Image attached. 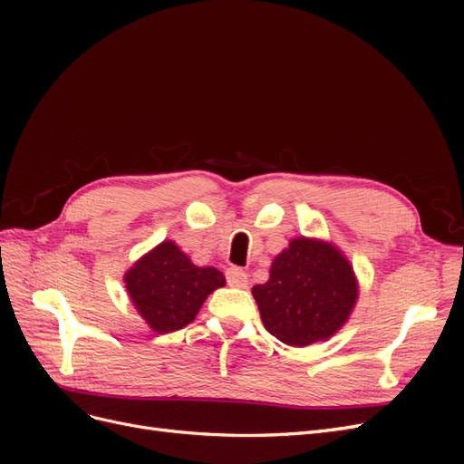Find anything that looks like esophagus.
<instances>
[{
	"label": "esophagus",
	"mask_w": 464,
	"mask_h": 464,
	"mask_svg": "<svg viewBox=\"0 0 464 464\" xmlns=\"http://www.w3.org/2000/svg\"><path fill=\"white\" fill-rule=\"evenodd\" d=\"M227 283L234 288H246L247 273L240 266H230V269H227Z\"/></svg>",
	"instance_id": "1"
}]
</instances>
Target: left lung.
Returning <instances> with one entry per match:
<instances>
[{
  "label": "left lung",
  "mask_w": 464,
  "mask_h": 464,
  "mask_svg": "<svg viewBox=\"0 0 464 464\" xmlns=\"http://www.w3.org/2000/svg\"><path fill=\"white\" fill-rule=\"evenodd\" d=\"M251 294L265 329L280 343L307 346L339 331L358 300L353 265L333 244L294 237Z\"/></svg>",
  "instance_id": "8db88e82"
}]
</instances>
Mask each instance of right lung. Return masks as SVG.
<instances>
[{
    "instance_id": "1",
    "label": "right lung",
    "mask_w": 464,
    "mask_h": 464,
    "mask_svg": "<svg viewBox=\"0 0 464 464\" xmlns=\"http://www.w3.org/2000/svg\"><path fill=\"white\" fill-rule=\"evenodd\" d=\"M135 310L157 333L184 329L213 290L227 285L215 266H198L166 240L139 259L123 276Z\"/></svg>"
}]
</instances>
